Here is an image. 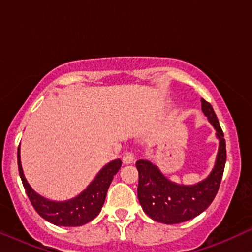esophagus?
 I'll return each instance as SVG.
<instances>
[{"label": "esophagus", "mask_w": 252, "mask_h": 252, "mask_svg": "<svg viewBox=\"0 0 252 252\" xmlns=\"http://www.w3.org/2000/svg\"><path fill=\"white\" fill-rule=\"evenodd\" d=\"M123 163H126V164H130V163H132L134 162V160H135V156H134V154H132L131 152H126V154L123 155Z\"/></svg>", "instance_id": "1"}]
</instances>
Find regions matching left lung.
I'll list each match as a JSON object with an SVG mask.
<instances>
[{
    "label": "left lung",
    "instance_id": "8db88e82",
    "mask_svg": "<svg viewBox=\"0 0 252 252\" xmlns=\"http://www.w3.org/2000/svg\"><path fill=\"white\" fill-rule=\"evenodd\" d=\"M201 110L219 140L215 166L210 174L193 185L172 181L161 172L158 166L149 160H138L137 198L146 215L163 224H178L189 220L204 212L213 201L220 185L225 162L226 144L215 110L210 103L201 99Z\"/></svg>",
    "mask_w": 252,
    "mask_h": 252
}]
</instances>
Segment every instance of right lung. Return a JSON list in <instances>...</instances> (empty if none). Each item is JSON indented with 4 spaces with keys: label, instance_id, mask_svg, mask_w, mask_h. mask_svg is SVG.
Instances as JSON below:
<instances>
[{
    "label": "right lung",
    "instance_id": "add662e5",
    "mask_svg": "<svg viewBox=\"0 0 252 252\" xmlns=\"http://www.w3.org/2000/svg\"><path fill=\"white\" fill-rule=\"evenodd\" d=\"M17 166H19L22 185L32 205L45 220L57 226H82L99 215L105 201L110 184L114 179V175L117 174L122 166V161L120 158L110 161L97 173L94 180L90 182L86 189H83L79 194L67 200L59 201L45 198L32 189L22 169L20 146L17 149Z\"/></svg>",
    "mask_w": 252,
    "mask_h": 252
}]
</instances>
